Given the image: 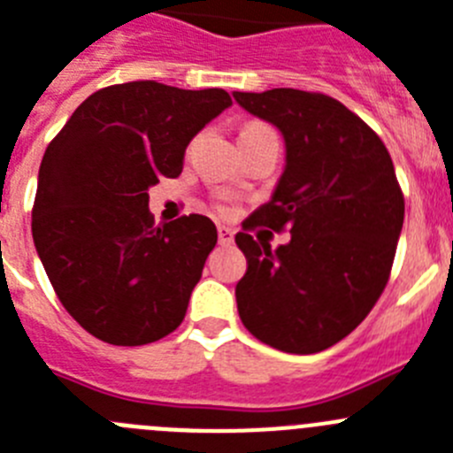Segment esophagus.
I'll return each instance as SVG.
<instances>
[{
    "label": "esophagus",
    "instance_id": "1",
    "mask_svg": "<svg viewBox=\"0 0 453 453\" xmlns=\"http://www.w3.org/2000/svg\"><path fill=\"white\" fill-rule=\"evenodd\" d=\"M232 242H234V230L226 226H219V243L221 246H230Z\"/></svg>",
    "mask_w": 453,
    "mask_h": 453
}]
</instances>
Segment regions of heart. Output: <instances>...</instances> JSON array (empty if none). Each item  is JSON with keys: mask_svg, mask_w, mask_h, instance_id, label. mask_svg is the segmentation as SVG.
I'll return each instance as SVG.
<instances>
[{"mask_svg": "<svg viewBox=\"0 0 453 453\" xmlns=\"http://www.w3.org/2000/svg\"><path fill=\"white\" fill-rule=\"evenodd\" d=\"M266 130H273V128L268 124H264V121H248V124L242 128V135H239V140H246V137L259 135V133H266ZM219 210L226 211V207H219Z\"/></svg>", "mask_w": 453, "mask_h": 453, "instance_id": "1", "label": "heart"}]
</instances>
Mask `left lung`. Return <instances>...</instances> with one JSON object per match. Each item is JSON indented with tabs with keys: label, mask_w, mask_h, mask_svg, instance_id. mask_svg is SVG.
I'll return each mask as SVG.
<instances>
[{
	"label": "left lung",
	"mask_w": 453,
	"mask_h": 453,
	"mask_svg": "<svg viewBox=\"0 0 453 453\" xmlns=\"http://www.w3.org/2000/svg\"><path fill=\"white\" fill-rule=\"evenodd\" d=\"M234 99L287 142L275 194L234 236L248 262L236 309L257 341L323 352L361 325L388 284L404 223L393 160L377 133L327 95L275 88ZM282 229L289 243L271 251L265 237Z\"/></svg>",
	"instance_id": "obj_1"
}]
</instances>
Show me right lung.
<instances>
[{"label":"right lung","instance_id":"obj_1","mask_svg":"<svg viewBox=\"0 0 453 453\" xmlns=\"http://www.w3.org/2000/svg\"><path fill=\"white\" fill-rule=\"evenodd\" d=\"M227 105L219 88L110 85L49 142L31 211L35 250L69 316L104 343H153L182 323L217 226L203 214L156 226L149 187L180 176L191 137Z\"/></svg>","mask_w":453,"mask_h":453}]
</instances>
